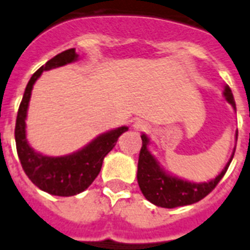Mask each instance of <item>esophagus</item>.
I'll list each match as a JSON object with an SVG mask.
<instances>
[{"instance_id": "esophagus-1", "label": "esophagus", "mask_w": 250, "mask_h": 250, "mask_svg": "<svg viewBox=\"0 0 250 250\" xmlns=\"http://www.w3.org/2000/svg\"><path fill=\"white\" fill-rule=\"evenodd\" d=\"M133 128L137 129V131H143V129L148 128V125H146L144 121H137L135 122V125H133Z\"/></svg>"}]
</instances>
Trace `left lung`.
Masks as SVG:
<instances>
[{"mask_svg":"<svg viewBox=\"0 0 250 250\" xmlns=\"http://www.w3.org/2000/svg\"><path fill=\"white\" fill-rule=\"evenodd\" d=\"M226 100L233 106L236 110L233 94L229 89V86H226L225 89ZM141 145L140 154H139V164H137V182L140 187L141 192L145 196V198L152 204L161 208H178V206H186L198 202L204 197H206L211 190L218 186L221 179L225 176L226 171L229 168V164L233 158L229 161V164L222 170V172L217 178L210 180L209 183H190L187 180L175 178L171 175H167L166 172L161 170L157 161L153 158V156L148 152L146 145L149 140L145 135H141Z\"/></svg>","mask_w":250,"mask_h":250,"instance_id":"obj_1","label":"left lung"}]
</instances>
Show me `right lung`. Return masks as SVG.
<instances>
[{
  "mask_svg": "<svg viewBox=\"0 0 250 250\" xmlns=\"http://www.w3.org/2000/svg\"><path fill=\"white\" fill-rule=\"evenodd\" d=\"M76 58L75 48L68 49L57 54L33 74L25 86L15 123L17 152L25 175L41 190L54 196H74L85 190L100 174L102 161L115 146L118 137L128 129L119 127L104 133L84 149L64 157L42 156L29 146L25 139V117L33 84L42 71L71 63Z\"/></svg>",
  "mask_w": 250,
  "mask_h": 250,
  "instance_id": "add662e5",
  "label": "right lung"
}]
</instances>
